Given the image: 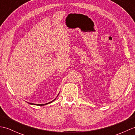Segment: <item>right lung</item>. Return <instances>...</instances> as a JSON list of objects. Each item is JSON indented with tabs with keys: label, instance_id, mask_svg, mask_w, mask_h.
<instances>
[{
	"label": "right lung",
	"instance_id": "obj_1",
	"mask_svg": "<svg viewBox=\"0 0 135 135\" xmlns=\"http://www.w3.org/2000/svg\"><path fill=\"white\" fill-rule=\"evenodd\" d=\"M59 94L58 95H57V96H59ZM56 100V99H54L53 100H52V101L51 102H49V103H46V104H33V103H29V104H32V105H46V104H49V103H52L53 101H54V100Z\"/></svg>",
	"mask_w": 135,
	"mask_h": 135
}]
</instances>
